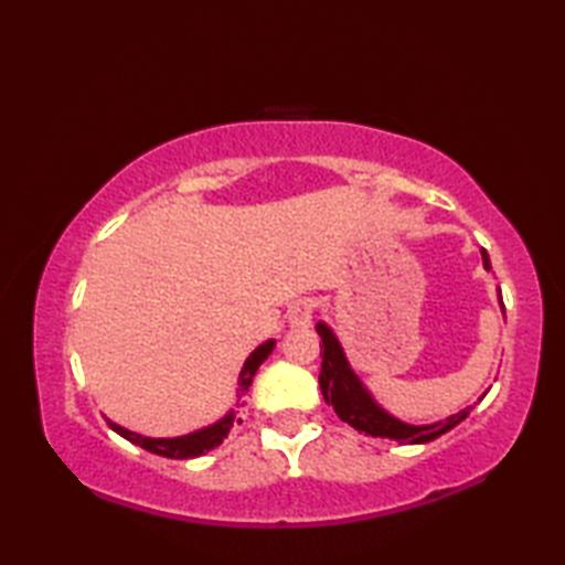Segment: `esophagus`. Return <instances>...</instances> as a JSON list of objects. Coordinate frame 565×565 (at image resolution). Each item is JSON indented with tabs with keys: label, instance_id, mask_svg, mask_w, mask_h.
Returning a JSON list of instances; mask_svg holds the SVG:
<instances>
[{
	"label": "esophagus",
	"instance_id": "34e87169",
	"mask_svg": "<svg viewBox=\"0 0 565 565\" xmlns=\"http://www.w3.org/2000/svg\"><path fill=\"white\" fill-rule=\"evenodd\" d=\"M313 301H298L289 308V326L291 328H308L310 320H313Z\"/></svg>",
	"mask_w": 565,
	"mask_h": 565
}]
</instances>
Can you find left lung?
<instances>
[{
  "mask_svg": "<svg viewBox=\"0 0 565 565\" xmlns=\"http://www.w3.org/2000/svg\"><path fill=\"white\" fill-rule=\"evenodd\" d=\"M483 264H486V269H490L488 252H483ZM498 301H500L502 313H505V306H502L500 294H498ZM316 330L322 340V344H320L322 398H326L328 405L334 407V413H338L342 423L352 425L359 431H364V435L381 437V439H395L401 444H425V441L447 435L449 429H454L461 423V419L468 417V413L473 411V405H468L461 413H456L435 425L401 423V419L388 415L374 398H371V393L364 388V383L359 381L350 362H347L340 340L334 338V332L326 326V322H318Z\"/></svg>",
  "mask_w": 565,
  "mask_h": 565,
  "instance_id": "8db88e82",
  "label": "left lung"
}]
</instances>
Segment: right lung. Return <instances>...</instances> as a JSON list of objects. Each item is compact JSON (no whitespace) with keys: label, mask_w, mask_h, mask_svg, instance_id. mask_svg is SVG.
I'll return each mask as SVG.
<instances>
[{"label":"right lung","mask_w":565,"mask_h":565,"mask_svg":"<svg viewBox=\"0 0 565 565\" xmlns=\"http://www.w3.org/2000/svg\"><path fill=\"white\" fill-rule=\"evenodd\" d=\"M274 340H267L264 344H259L255 352H252L247 356V362L243 366V371H239V379H237V395L247 393V388L252 386V379H255L257 369L262 366L264 359H267L274 350ZM109 423V427L116 431V435H121L124 439L138 444V447H142L150 454H158V456H167V459H196V456L206 454L211 449L218 447V444L227 437V431H231L233 425H239L243 419L235 417V413L231 411L223 419H218V423L211 425V427H203L199 431H191V435H184V437H174V439H152V437H142V435H136V431H130L121 425L111 423V419H106Z\"/></svg>","instance_id":"add662e5"}]
</instances>
